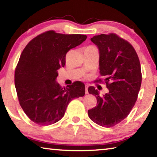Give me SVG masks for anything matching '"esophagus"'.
<instances>
[{
  "mask_svg": "<svg viewBox=\"0 0 157 157\" xmlns=\"http://www.w3.org/2000/svg\"><path fill=\"white\" fill-rule=\"evenodd\" d=\"M85 93H86V94H89V91H88V86H86V87H85Z\"/></svg>",
  "mask_w": 157,
  "mask_h": 157,
  "instance_id": "obj_1",
  "label": "esophagus"
}]
</instances>
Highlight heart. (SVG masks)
I'll return each instance as SVG.
<instances>
[{"label": "heart", "mask_w": 157, "mask_h": 157, "mask_svg": "<svg viewBox=\"0 0 157 157\" xmlns=\"http://www.w3.org/2000/svg\"><path fill=\"white\" fill-rule=\"evenodd\" d=\"M89 48H94V47H91V46H90V47H89Z\"/></svg>", "instance_id": "1"}]
</instances>
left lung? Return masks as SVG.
I'll return each mask as SVG.
<instances>
[{
	"mask_svg": "<svg viewBox=\"0 0 157 157\" xmlns=\"http://www.w3.org/2000/svg\"><path fill=\"white\" fill-rule=\"evenodd\" d=\"M91 40L99 50L100 75L106 77L104 83L109 92L100 96L94 86L89 87L97 106L88 114L98 125L112 127L129 114L136 101L142 79L140 61L132 45L114 33L94 36Z\"/></svg>",
	"mask_w": 157,
	"mask_h": 157,
	"instance_id": "8db88e82",
	"label": "left lung"
}]
</instances>
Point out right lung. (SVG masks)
I'll return each instance as SVG.
<instances>
[{
    "label": "right lung",
    "mask_w": 157,
    "mask_h": 157,
    "mask_svg": "<svg viewBox=\"0 0 157 157\" xmlns=\"http://www.w3.org/2000/svg\"><path fill=\"white\" fill-rule=\"evenodd\" d=\"M87 36L48 31L33 38L21 53L15 70V86L21 108L32 121L46 126L56 123L74 98L83 96L85 85L74 81L66 88L56 81L68 51Z\"/></svg>",
    "instance_id": "obj_1"
}]
</instances>
